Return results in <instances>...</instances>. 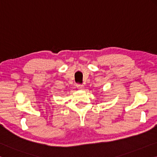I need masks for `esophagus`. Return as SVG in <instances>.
<instances>
[{"label": "esophagus", "mask_w": 157, "mask_h": 157, "mask_svg": "<svg viewBox=\"0 0 157 157\" xmlns=\"http://www.w3.org/2000/svg\"><path fill=\"white\" fill-rule=\"evenodd\" d=\"M76 87H77V88H78V90H83V89H84V86H83V85L78 84V85H76Z\"/></svg>", "instance_id": "obj_1"}]
</instances>
